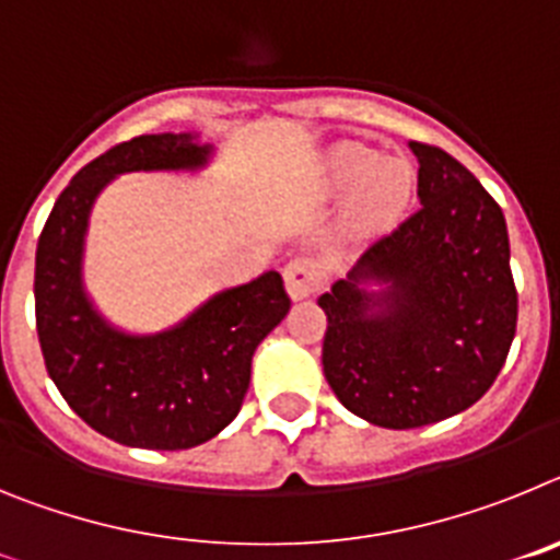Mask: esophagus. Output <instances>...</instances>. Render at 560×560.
I'll return each instance as SVG.
<instances>
[{
  "label": "esophagus",
  "mask_w": 560,
  "mask_h": 560,
  "mask_svg": "<svg viewBox=\"0 0 560 560\" xmlns=\"http://www.w3.org/2000/svg\"><path fill=\"white\" fill-rule=\"evenodd\" d=\"M283 277L291 300H305V296H311L323 285V271H319L316 260H311V257H296V260H291L285 266Z\"/></svg>",
  "instance_id": "esophagus-1"
}]
</instances>
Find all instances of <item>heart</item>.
Returning a JSON list of instances; mask_svg holds the SVG:
<instances>
[{
    "mask_svg": "<svg viewBox=\"0 0 560 560\" xmlns=\"http://www.w3.org/2000/svg\"><path fill=\"white\" fill-rule=\"evenodd\" d=\"M328 182L336 190H353L361 219L387 221L409 196V171L398 160H378L370 148L341 142L325 162Z\"/></svg>",
    "mask_w": 560,
    "mask_h": 560,
    "instance_id": "heart-1",
    "label": "heart"
}]
</instances>
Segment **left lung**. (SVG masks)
<instances>
[{"label": "left lung", "instance_id": "8db88e82", "mask_svg": "<svg viewBox=\"0 0 560 560\" xmlns=\"http://www.w3.org/2000/svg\"><path fill=\"white\" fill-rule=\"evenodd\" d=\"M409 148L420 207L319 296L325 378L350 412L384 429L427 427L477 404L518 316L502 207L452 153Z\"/></svg>", "mask_w": 560, "mask_h": 560}]
</instances>
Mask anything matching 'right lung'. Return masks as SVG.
I'll return each instance as SVG.
<instances>
[{"mask_svg": "<svg viewBox=\"0 0 560 560\" xmlns=\"http://www.w3.org/2000/svg\"><path fill=\"white\" fill-rule=\"evenodd\" d=\"M210 151L192 133H145L108 148L63 187L38 237L33 291L49 378L78 418L122 446L179 452L230 427L255 348L291 308L283 277L266 271L176 328L133 336L112 328L83 291V237L97 192L120 173L196 171Z\"/></svg>", "mask_w": 560, "mask_h": 560, "instance_id": "add662e5", "label": "right lung"}]
</instances>
